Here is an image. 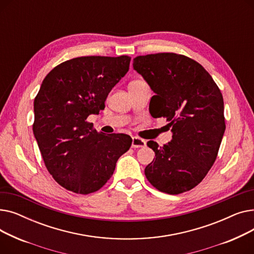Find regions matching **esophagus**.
Masks as SVG:
<instances>
[{"instance_id": "34e87169", "label": "esophagus", "mask_w": 254, "mask_h": 254, "mask_svg": "<svg viewBox=\"0 0 254 254\" xmlns=\"http://www.w3.org/2000/svg\"><path fill=\"white\" fill-rule=\"evenodd\" d=\"M146 146V142L143 139H140L138 137H132L131 140V147L132 148H142Z\"/></svg>"}]
</instances>
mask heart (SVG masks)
Masks as SVG:
<instances>
[{"label": "heart", "mask_w": 254, "mask_h": 254, "mask_svg": "<svg viewBox=\"0 0 254 254\" xmlns=\"http://www.w3.org/2000/svg\"><path fill=\"white\" fill-rule=\"evenodd\" d=\"M134 82H137V81H134Z\"/></svg>", "instance_id": "b5f03b06"}]
</instances>
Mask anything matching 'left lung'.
Listing matches in <instances>:
<instances>
[{"mask_svg":"<svg viewBox=\"0 0 254 254\" xmlns=\"http://www.w3.org/2000/svg\"><path fill=\"white\" fill-rule=\"evenodd\" d=\"M132 66L155 93L151 116L166 117L173 132L163 147L147 142L155 159L145 168V176L169 194L190 190L214 164L224 134L220 89L203 65L176 53L140 56Z\"/></svg>","mask_w":254,"mask_h":254,"instance_id":"8db88e82","label":"left lung"}]
</instances>
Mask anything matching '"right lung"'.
Wrapping results in <instances>:
<instances>
[{
    "label": "right lung",
    "instance_id": "1",
    "mask_svg": "<svg viewBox=\"0 0 254 254\" xmlns=\"http://www.w3.org/2000/svg\"><path fill=\"white\" fill-rule=\"evenodd\" d=\"M129 62L127 56L76 58L44 78L34 101L33 131L48 172L65 190L80 194L99 190L129 149L128 135L106 136L86 122L105 108Z\"/></svg>",
    "mask_w": 254,
    "mask_h": 254
}]
</instances>
